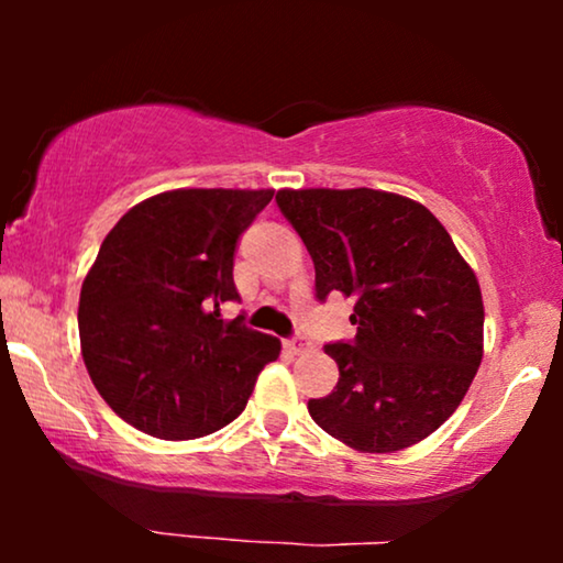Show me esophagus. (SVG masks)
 <instances>
[{
    "instance_id": "obj_1",
    "label": "esophagus",
    "mask_w": 563,
    "mask_h": 563,
    "mask_svg": "<svg viewBox=\"0 0 563 563\" xmlns=\"http://www.w3.org/2000/svg\"><path fill=\"white\" fill-rule=\"evenodd\" d=\"M310 341H307L305 335H295V338H289L287 341V349L291 351V353H305V351H310Z\"/></svg>"
}]
</instances>
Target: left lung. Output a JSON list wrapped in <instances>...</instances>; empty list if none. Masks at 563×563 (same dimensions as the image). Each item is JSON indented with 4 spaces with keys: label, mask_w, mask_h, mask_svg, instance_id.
Instances as JSON below:
<instances>
[{
    "label": "left lung",
    "mask_w": 563,
    "mask_h": 563,
    "mask_svg": "<svg viewBox=\"0 0 563 563\" xmlns=\"http://www.w3.org/2000/svg\"><path fill=\"white\" fill-rule=\"evenodd\" d=\"M314 264V291L356 299L338 384L312 420L364 453L415 445L456 412L484 353L479 282L428 207L379 189H279Z\"/></svg>",
    "instance_id": "1"
}]
</instances>
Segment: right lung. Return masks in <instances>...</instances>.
Listing matches in <instances>:
<instances>
[{
  "label": "right lung",
  "mask_w": 563,
  "mask_h": 563,
  "mask_svg": "<svg viewBox=\"0 0 563 563\" xmlns=\"http://www.w3.org/2000/svg\"><path fill=\"white\" fill-rule=\"evenodd\" d=\"M274 189H174L143 199L102 241L79 297L81 356L107 405L164 441H191L245 410L282 341L222 320L238 299V238Z\"/></svg>",
  "instance_id": "1"
}]
</instances>
